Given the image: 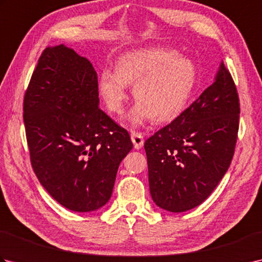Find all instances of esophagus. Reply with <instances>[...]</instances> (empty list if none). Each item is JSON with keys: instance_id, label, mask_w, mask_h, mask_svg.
Wrapping results in <instances>:
<instances>
[{"instance_id": "esophagus-1", "label": "esophagus", "mask_w": 262, "mask_h": 262, "mask_svg": "<svg viewBox=\"0 0 262 262\" xmlns=\"http://www.w3.org/2000/svg\"><path fill=\"white\" fill-rule=\"evenodd\" d=\"M130 137H132L133 144H134V147L136 149H140L144 145V136H143L142 133L133 132Z\"/></svg>"}]
</instances>
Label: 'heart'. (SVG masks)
I'll return each instance as SVG.
<instances>
[{"label": "heart", "mask_w": 262, "mask_h": 262, "mask_svg": "<svg viewBox=\"0 0 262 262\" xmlns=\"http://www.w3.org/2000/svg\"><path fill=\"white\" fill-rule=\"evenodd\" d=\"M196 80V66L173 49L143 48L120 56L116 71L104 70L100 75L99 91L107 109L121 114L128 100V84L135 82L137 103L128 119L134 125L149 119L166 122L185 111Z\"/></svg>", "instance_id": "heart-1"}]
</instances>
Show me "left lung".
I'll return each instance as SVG.
<instances>
[{"label":"left lung","instance_id":"1","mask_svg":"<svg viewBox=\"0 0 262 262\" xmlns=\"http://www.w3.org/2000/svg\"><path fill=\"white\" fill-rule=\"evenodd\" d=\"M240 100L222 63L213 84L177 118L147 138L149 191L159 207H197L226 173L234 154Z\"/></svg>","mask_w":262,"mask_h":262}]
</instances>
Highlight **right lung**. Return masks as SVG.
Returning a JSON list of instances; mask_svg holds the SVG:
<instances>
[{
    "label": "right lung",
    "instance_id": "obj_1",
    "mask_svg": "<svg viewBox=\"0 0 262 262\" xmlns=\"http://www.w3.org/2000/svg\"><path fill=\"white\" fill-rule=\"evenodd\" d=\"M24 121L32 169L56 202L79 213L109 202L133 143L99 108L90 60L64 45L47 47L25 93Z\"/></svg>",
    "mask_w": 262,
    "mask_h": 262
}]
</instances>
